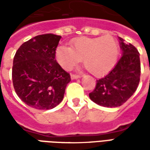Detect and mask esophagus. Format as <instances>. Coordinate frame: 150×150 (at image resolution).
<instances>
[{
    "label": "esophagus",
    "mask_w": 150,
    "mask_h": 150,
    "mask_svg": "<svg viewBox=\"0 0 150 150\" xmlns=\"http://www.w3.org/2000/svg\"><path fill=\"white\" fill-rule=\"evenodd\" d=\"M79 78H80V76H79V75H71V79L72 80H74V79H78Z\"/></svg>",
    "instance_id": "obj_1"
}]
</instances>
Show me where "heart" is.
<instances>
[{"label": "heart", "mask_w": 150, "mask_h": 150, "mask_svg": "<svg viewBox=\"0 0 150 150\" xmlns=\"http://www.w3.org/2000/svg\"><path fill=\"white\" fill-rule=\"evenodd\" d=\"M118 54V44L111 36L79 38L71 42V47L61 45L55 51L56 59L64 70H71L83 59V65L96 77L108 74L116 65Z\"/></svg>", "instance_id": "obj_1"}]
</instances>
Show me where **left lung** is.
<instances>
[{
  "label": "left lung",
  "mask_w": 150,
  "mask_h": 150,
  "mask_svg": "<svg viewBox=\"0 0 150 150\" xmlns=\"http://www.w3.org/2000/svg\"><path fill=\"white\" fill-rule=\"evenodd\" d=\"M119 38L122 54L115 67L104 78L96 81L89 97L96 104L107 108L119 107L135 92L140 82V54L132 44Z\"/></svg>",
  "instance_id": "left-lung-1"
}]
</instances>
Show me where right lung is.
Here are the masks:
<instances>
[{
	"mask_svg": "<svg viewBox=\"0 0 150 150\" xmlns=\"http://www.w3.org/2000/svg\"><path fill=\"white\" fill-rule=\"evenodd\" d=\"M61 36L42 34L21 45L13 58L12 78L24 103L39 110L52 109L62 102L71 76L55 60Z\"/></svg>",
	"mask_w": 150,
	"mask_h": 150,
	"instance_id": "add662e5",
	"label": "right lung"
}]
</instances>
